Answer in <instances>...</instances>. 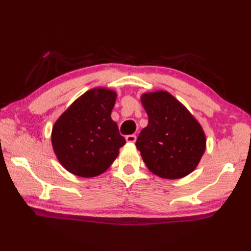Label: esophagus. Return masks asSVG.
I'll return each mask as SVG.
<instances>
[{
    "label": "esophagus",
    "mask_w": 251,
    "mask_h": 251,
    "mask_svg": "<svg viewBox=\"0 0 251 251\" xmlns=\"http://www.w3.org/2000/svg\"><path fill=\"white\" fill-rule=\"evenodd\" d=\"M137 140V137L135 135H129V136H126V141L127 142H130V143H134Z\"/></svg>",
    "instance_id": "34e87169"
}]
</instances>
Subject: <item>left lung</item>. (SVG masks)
<instances>
[{"label":"left lung","instance_id":"obj_1","mask_svg":"<svg viewBox=\"0 0 251 251\" xmlns=\"http://www.w3.org/2000/svg\"><path fill=\"white\" fill-rule=\"evenodd\" d=\"M149 123L136 147L151 173L164 179H180L200 164L206 135L185 106L165 90L141 95Z\"/></svg>","mask_w":251,"mask_h":251}]
</instances>
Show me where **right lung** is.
Returning <instances> with one entry per match:
<instances>
[{"instance_id": "1", "label": "right lung", "mask_w": 251, "mask_h": 251, "mask_svg": "<svg viewBox=\"0 0 251 251\" xmlns=\"http://www.w3.org/2000/svg\"><path fill=\"white\" fill-rule=\"evenodd\" d=\"M116 92L96 87L74 101L59 116L51 130V146L57 159L78 177L103 174L126 143L111 119Z\"/></svg>"}]
</instances>
